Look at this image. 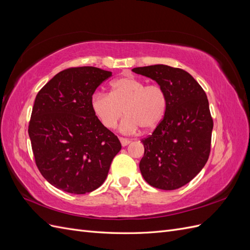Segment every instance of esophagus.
I'll return each mask as SVG.
<instances>
[{
    "mask_svg": "<svg viewBox=\"0 0 250 250\" xmlns=\"http://www.w3.org/2000/svg\"><path fill=\"white\" fill-rule=\"evenodd\" d=\"M120 142L122 144V146H127L128 144L130 143V140H128L126 138H120Z\"/></svg>",
    "mask_w": 250,
    "mask_h": 250,
    "instance_id": "34e87169",
    "label": "esophagus"
}]
</instances>
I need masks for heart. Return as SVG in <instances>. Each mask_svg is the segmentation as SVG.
<instances>
[{"mask_svg":"<svg viewBox=\"0 0 250 250\" xmlns=\"http://www.w3.org/2000/svg\"><path fill=\"white\" fill-rule=\"evenodd\" d=\"M167 104V95L160 84H146L133 76L113 80L109 94L96 93L90 99L95 116L107 129L115 128L125 112L121 130L126 133L137 131L139 127L153 129L163 120Z\"/></svg>","mask_w":250,"mask_h":250,"instance_id":"1","label":"heart"}]
</instances>
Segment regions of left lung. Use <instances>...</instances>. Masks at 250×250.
I'll list each match as a JSON object with an SVG mask.
<instances>
[{
	"mask_svg": "<svg viewBox=\"0 0 250 250\" xmlns=\"http://www.w3.org/2000/svg\"><path fill=\"white\" fill-rule=\"evenodd\" d=\"M132 71L155 80L168 99L160 124L141 140L145 148L141 173L150 186L176 190L190 183L208 160L214 122L207 94L190 74L178 67L154 64Z\"/></svg>",
	"mask_w": 250,
	"mask_h": 250,
	"instance_id": "left-lung-1",
	"label": "left lung"
}]
</instances>
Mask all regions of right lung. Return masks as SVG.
Wrapping results in <instances>:
<instances>
[{"label":"right lung","instance_id":"add662e5","mask_svg":"<svg viewBox=\"0 0 250 250\" xmlns=\"http://www.w3.org/2000/svg\"><path fill=\"white\" fill-rule=\"evenodd\" d=\"M110 76L95 66L69 67L36 95L28 127L35 164L64 192L85 194L99 188L122 148L90 106L96 88Z\"/></svg>","mask_w":250,"mask_h":250}]
</instances>
